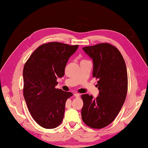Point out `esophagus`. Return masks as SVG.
Instances as JSON below:
<instances>
[{"instance_id": "34e87169", "label": "esophagus", "mask_w": 148, "mask_h": 148, "mask_svg": "<svg viewBox=\"0 0 148 148\" xmlns=\"http://www.w3.org/2000/svg\"><path fill=\"white\" fill-rule=\"evenodd\" d=\"M74 97H76V98H79V97H80V95L79 93H74Z\"/></svg>"}]
</instances>
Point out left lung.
<instances>
[{
    "label": "left lung",
    "mask_w": 148,
    "mask_h": 148,
    "mask_svg": "<svg viewBox=\"0 0 148 148\" xmlns=\"http://www.w3.org/2000/svg\"><path fill=\"white\" fill-rule=\"evenodd\" d=\"M93 59V77L99 96L81 95L83 106L81 116L87 126L95 129L104 128L114 120L127 97L128 76L126 64L119 50L109 43L83 48Z\"/></svg>",
    "instance_id": "1"
}]
</instances>
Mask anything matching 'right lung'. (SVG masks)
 <instances>
[{
    "label": "right lung",
    "instance_id": "add662e5",
    "mask_svg": "<svg viewBox=\"0 0 148 148\" xmlns=\"http://www.w3.org/2000/svg\"><path fill=\"white\" fill-rule=\"evenodd\" d=\"M78 45L50 42L39 46L24 65L23 97L31 116L42 127L51 129L61 124L65 102L71 92L56 88L69 58Z\"/></svg>",
    "mask_w": 148,
    "mask_h": 148
}]
</instances>
